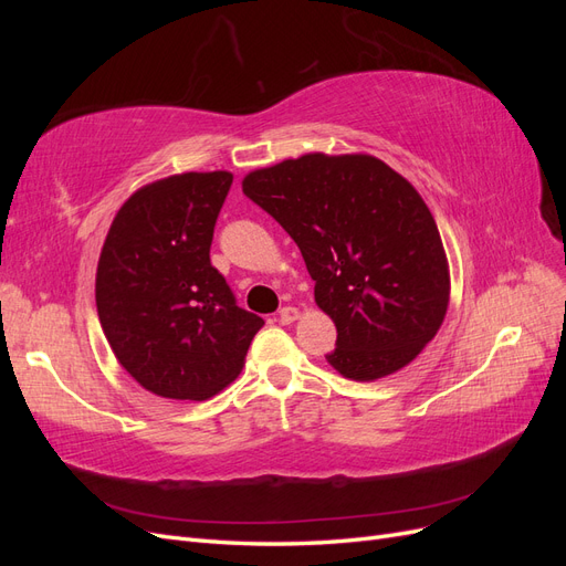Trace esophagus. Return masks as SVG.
Returning <instances> with one entry per match:
<instances>
[{
	"instance_id": "esophagus-1",
	"label": "esophagus",
	"mask_w": 566,
	"mask_h": 566,
	"mask_svg": "<svg viewBox=\"0 0 566 566\" xmlns=\"http://www.w3.org/2000/svg\"><path fill=\"white\" fill-rule=\"evenodd\" d=\"M279 318H281V323H285V325H287V323H295V321L300 318V310H295V306H283Z\"/></svg>"
}]
</instances>
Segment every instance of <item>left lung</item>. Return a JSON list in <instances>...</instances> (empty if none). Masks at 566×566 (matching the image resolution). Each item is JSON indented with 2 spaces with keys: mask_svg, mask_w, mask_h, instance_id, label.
<instances>
[{
  "mask_svg": "<svg viewBox=\"0 0 566 566\" xmlns=\"http://www.w3.org/2000/svg\"><path fill=\"white\" fill-rule=\"evenodd\" d=\"M243 193L297 243L314 300L337 328L328 364L370 382L408 366L449 310L437 221L408 179L366 153L254 169Z\"/></svg>",
  "mask_w": 566,
  "mask_h": 566,
  "instance_id": "1",
  "label": "left lung"
}]
</instances>
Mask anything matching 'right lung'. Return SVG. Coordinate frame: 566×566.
Here are the masks:
<instances>
[{"instance_id":"1","label":"right lung","mask_w":566,"mask_h":566,"mask_svg":"<svg viewBox=\"0 0 566 566\" xmlns=\"http://www.w3.org/2000/svg\"><path fill=\"white\" fill-rule=\"evenodd\" d=\"M233 175L184 172L117 210L96 266V312L132 378L165 399L214 397L243 370L264 321L235 304L210 262Z\"/></svg>"}]
</instances>
